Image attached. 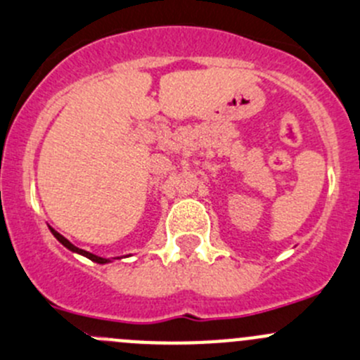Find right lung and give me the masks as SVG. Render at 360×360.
Here are the masks:
<instances>
[{"mask_svg":"<svg viewBox=\"0 0 360 360\" xmlns=\"http://www.w3.org/2000/svg\"><path fill=\"white\" fill-rule=\"evenodd\" d=\"M51 231H53V235L54 237L58 238V240L61 242V244L65 245V248L67 249H70V251H74V252H79V255H83V256H86V258H90L91 262H97V263H108L109 259H105V258H101V256H95V255H91V252H88V251H83V249H79V248H75L74 244H70V242L67 240V238L63 237V235H60L58 233V231H54L53 228H51Z\"/></svg>","mask_w":360,"mask_h":360,"instance_id":"1","label":"right lung"}]
</instances>
